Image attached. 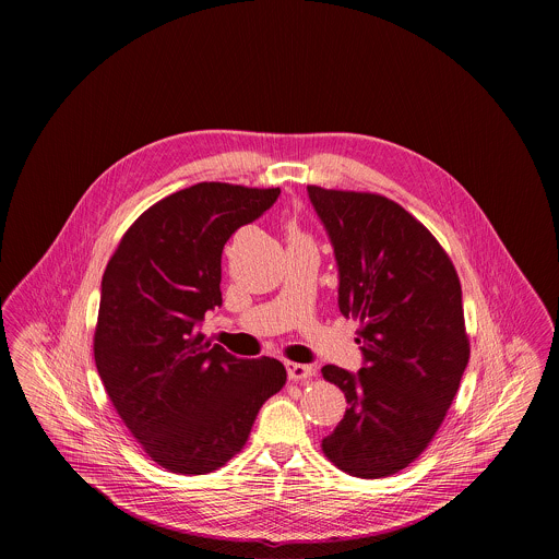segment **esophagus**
Listing matches in <instances>:
<instances>
[{
    "instance_id": "1",
    "label": "esophagus",
    "mask_w": 559,
    "mask_h": 559,
    "mask_svg": "<svg viewBox=\"0 0 559 559\" xmlns=\"http://www.w3.org/2000/svg\"><path fill=\"white\" fill-rule=\"evenodd\" d=\"M287 372L292 381H308L317 374V369L310 365H297V362H287Z\"/></svg>"
}]
</instances>
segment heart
Returning a JSON list of instances; mask_svg holds the SVG:
<instances>
[{
	"label": "heart",
	"mask_w": 559,
	"mask_h": 559,
	"mask_svg": "<svg viewBox=\"0 0 559 559\" xmlns=\"http://www.w3.org/2000/svg\"><path fill=\"white\" fill-rule=\"evenodd\" d=\"M285 235H287L289 247H306V245H312V239L304 233V228L299 226V222H297L295 217L287 219V224H285Z\"/></svg>",
	"instance_id": "b5f03b06"
}]
</instances>
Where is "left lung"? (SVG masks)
Returning a JSON list of instances; mask_svg holds the SVG:
<instances>
[{
  "instance_id": "obj_1",
  "label": "left lung",
  "mask_w": 559,
  "mask_h": 559,
  "mask_svg": "<svg viewBox=\"0 0 559 559\" xmlns=\"http://www.w3.org/2000/svg\"><path fill=\"white\" fill-rule=\"evenodd\" d=\"M340 267V310L360 320L365 367L322 377L346 394L324 456L356 478L408 467L442 426L469 360L461 283L426 226L388 197L308 187Z\"/></svg>"
}]
</instances>
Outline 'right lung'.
I'll return each mask as SVG.
<instances>
[{
    "label": "right lung",
    "mask_w": 559,
    "mask_h": 559,
    "mask_svg": "<svg viewBox=\"0 0 559 559\" xmlns=\"http://www.w3.org/2000/svg\"><path fill=\"white\" fill-rule=\"evenodd\" d=\"M281 188L201 182L142 213L108 260L94 360L108 399L167 472L203 476L245 447L262 404L287 381L274 358L245 360L199 322L222 306V249Z\"/></svg>",
    "instance_id": "obj_1"
}]
</instances>
